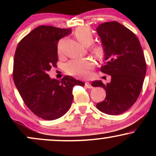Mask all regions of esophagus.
<instances>
[{
    "instance_id": "obj_1",
    "label": "esophagus",
    "mask_w": 156,
    "mask_h": 156,
    "mask_svg": "<svg viewBox=\"0 0 156 156\" xmlns=\"http://www.w3.org/2000/svg\"><path fill=\"white\" fill-rule=\"evenodd\" d=\"M85 87H87V88H88V89H92V84L89 83V82H86V83H85Z\"/></svg>"
}]
</instances>
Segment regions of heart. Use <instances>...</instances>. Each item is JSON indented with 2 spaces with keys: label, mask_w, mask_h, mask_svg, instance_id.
Masks as SVG:
<instances>
[{
  "label": "heart",
  "mask_w": 156,
  "mask_h": 156,
  "mask_svg": "<svg viewBox=\"0 0 156 156\" xmlns=\"http://www.w3.org/2000/svg\"><path fill=\"white\" fill-rule=\"evenodd\" d=\"M75 36L80 43L84 46H89L94 41L92 31L87 27H81L76 29L75 31ZM57 50L58 53H60L62 51V41L58 42ZM91 51L97 58H101L104 55V48L101 44L93 45ZM93 66L94 63L89 58H74L66 64L65 69L68 74L71 76L85 78L89 76V69L92 68Z\"/></svg>",
  "instance_id": "obj_1"
}]
</instances>
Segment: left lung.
Here are the masks:
<instances>
[{
  "instance_id": "1",
  "label": "left lung",
  "mask_w": 156,
  "mask_h": 156,
  "mask_svg": "<svg viewBox=\"0 0 156 156\" xmlns=\"http://www.w3.org/2000/svg\"><path fill=\"white\" fill-rule=\"evenodd\" d=\"M104 48L103 73L112 77L104 84L94 80L92 87L105 90V99L98 109L109 115H118L134 104L140 94L146 75V62L139 39L130 30L116 21L102 23L97 28Z\"/></svg>"
}]
</instances>
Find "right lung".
<instances>
[{
    "instance_id": "1",
    "label": "right lung",
    "mask_w": 156,
    "mask_h": 156,
    "mask_svg": "<svg viewBox=\"0 0 156 156\" xmlns=\"http://www.w3.org/2000/svg\"><path fill=\"white\" fill-rule=\"evenodd\" d=\"M70 28L41 26L19 42L14 59L13 79L25 104L34 114L46 120L65 114L73 100L75 86L83 82L64 76L61 80L48 74L58 62L57 44L71 34Z\"/></svg>"
}]
</instances>
